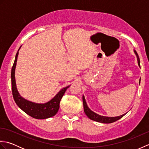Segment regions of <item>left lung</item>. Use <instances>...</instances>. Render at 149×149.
Returning <instances> with one entry per match:
<instances>
[{
  "instance_id": "obj_1",
  "label": "left lung",
  "mask_w": 149,
  "mask_h": 149,
  "mask_svg": "<svg viewBox=\"0 0 149 149\" xmlns=\"http://www.w3.org/2000/svg\"><path fill=\"white\" fill-rule=\"evenodd\" d=\"M134 53L136 54V55L137 56V59H138V63L139 66L140 67V59H139V57L137 52H136V50H134ZM83 106H84V113L86 114V116L89 118L90 119L94 120V121H96L98 122H100V123H113L114 122H116L117 120L120 119L121 118L124 116L125 114H123L122 115H120L118 116H115V117H109V116H101L98 115V114L94 113L92 111L89 107H88L87 104L86 100H85V98L84 95H83Z\"/></svg>"
}]
</instances>
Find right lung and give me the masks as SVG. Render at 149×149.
Returning <instances> with one entry per match:
<instances>
[{"label":"right lung","mask_w":149,"mask_h":149,"mask_svg":"<svg viewBox=\"0 0 149 149\" xmlns=\"http://www.w3.org/2000/svg\"><path fill=\"white\" fill-rule=\"evenodd\" d=\"M18 51L15 56L14 64L11 69V88L13 97L15 102L20 108L33 118L36 119H45L54 116L58 113L59 108V103L66 90L70 86H66L60 90L58 93L50 100L49 102L45 104H37L27 100L20 96L16 86L15 72L17 65Z\"/></svg>","instance_id":"right-lung-1"}]
</instances>
